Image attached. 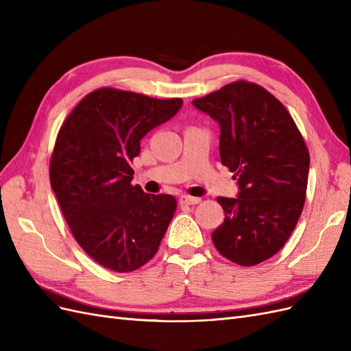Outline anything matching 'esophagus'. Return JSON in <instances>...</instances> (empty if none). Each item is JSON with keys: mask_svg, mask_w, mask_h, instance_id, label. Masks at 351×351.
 I'll return each mask as SVG.
<instances>
[{"mask_svg": "<svg viewBox=\"0 0 351 351\" xmlns=\"http://www.w3.org/2000/svg\"><path fill=\"white\" fill-rule=\"evenodd\" d=\"M178 200H180V205H186L187 206V205H197L202 199L200 197H193V196L183 195Z\"/></svg>", "mask_w": 351, "mask_h": 351, "instance_id": "obj_1", "label": "esophagus"}]
</instances>
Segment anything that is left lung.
Returning a JSON list of instances; mask_svg holds the SVG:
<instances>
[{
  "instance_id": "1",
  "label": "left lung",
  "mask_w": 351,
  "mask_h": 351,
  "mask_svg": "<svg viewBox=\"0 0 351 351\" xmlns=\"http://www.w3.org/2000/svg\"><path fill=\"white\" fill-rule=\"evenodd\" d=\"M193 105L221 127L219 156L240 187L218 197L224 222L212 232L217 250L254 267L282 249L299 221L309 177V151L291 114L259 84L237 80Z\"/></svg>"
}]
</instances>
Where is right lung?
Segmentation results:
<instances>
[{"label":"right lung","mask_w":351,"mask_h":351,"mask_svg":"<svg viewBox=\"0 0 351 351\" xmlns=\"http://www.w3.org/2000/svg\"><path fill=\"white\" fill-rule=\"evenodd\" d=\"M183 99H156L99 88L88 93L60 127L49 182L73 237L89 256L114 272L149 262L177 209L171 195L133 186L141 139L168 121Z\"/></svg>","instance_id":"add662e5"}]
</instances>
